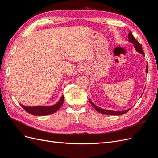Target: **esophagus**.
Masks as SVG:
<instances>
[{"label": "esophagus", "instance_id": "1", "mask_svg": "<svg viewBox=\"0 0 158 158\" xmlns=\"http://www.w3.org/2000/svg\"><path fill=\"white\" fill-rule=\"evenodd\" d=\"M87 69V65L85 64V63H82V64H81L80 66H79V68H78V71H79V73H80V74H82V73H83Z\"/></svg>", "mask_w": 158, "mask_h": 158}]
</instances>
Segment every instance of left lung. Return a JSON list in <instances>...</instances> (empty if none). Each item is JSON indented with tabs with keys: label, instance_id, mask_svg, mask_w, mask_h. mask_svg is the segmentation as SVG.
I'll return each mask as SVG.
<instances>
[{
	"label": "left lung",
	"instance_id": "8db88e82",
	"mask_svg": "<svg viewBox=\"0 0 158 158\" xmlns=\"http://www.w3.org/2000/svg\"><path fill=\"white\" fill-rule=\"evenodd\" d=\"M128 41L132 43V44L134 45V46H135V49L137 52H140V53H141L143 55H144V51H143L141 44L135 39V37L133 36V35L132 34L131 32L128 33ZM146 74L148 73V66H146ZM89 101L91 105H92L93 107L95 110H96L98 112H99L100 113L104 114H108V115H109V114H111V115H122V114L127 113L129 111V110L131 109V108L128 109L127 110H125V111H111V110L104 109H102L101 107H98L97 106H95V105L92 102V100H91L90 99H89Z\"/></svg>",
	"mask_w": 158,
	"mask_h": 158
}]
</instances>
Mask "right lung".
I'll use <instances>...</instances> for the list:
<instances>
[{
    "instance_id": "right-lung-1",
    "label": "right lung",
    "mask_w": 158,
    "mask_h": 158,
    "mask_svg": "<svg viewBox=\"0 0 158 158\" xmlns=\"http://www.w3.org/2000/svg\"><path fill=\"white\" fill-rule=\"evenodd\" d=\"M64 95H63L60 99L59 101L53 106H35V107H27L23 106L20 104V106L23 107V109L26 111L30 114H33V115L36 116H44L48 115L56 112L60 108L64 102Z\"/></svg>"
}]
</instances>
